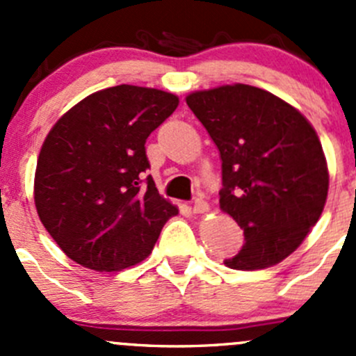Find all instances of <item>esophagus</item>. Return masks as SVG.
<instances>
[{
  "instance_id": "esophagus-1",
  "label": "esophagus",
  "mask_w": 356,
  "mask_h": 356,
  "mask_svg": "<svg viewBox=\"0 0 356 356\" xmlns=\"http://www.w3.org/2000/svg\"><path fill=\"white\" fill-rule=\"evenodd\" d=\"M207 210H208L207 201L201 198V196L195 198V201H193V211H195V213H204Z\"/></svg>"
}]
</instances>
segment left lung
<instances>
[{
  "mask_svg": "<svg viewBox=\"0 0 356 356\" xmlns=\"http://www.w3.org/2000/svg\"><path fill=\"white\" fill-rule=\"evenodd\" d=\"M186 102L220 152V208L245 236L225 265L257 270L279 264L317 224L327 198V165L314 127L253 86L198 91Z\"/></svg>",
  "mask_w": 356,
  "mask_h": 356,
  "instance_id": "left-lung-1",
  "label": "left lung"
}]
</instances>
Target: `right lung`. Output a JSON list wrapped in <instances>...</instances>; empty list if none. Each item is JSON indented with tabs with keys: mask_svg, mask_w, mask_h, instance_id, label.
Wrapping results in <instances>:
<instances>
[{
	"mask_svg": "<svg viewBox=\"0 0 356 356\" xmlns=\"http://www.w3.org/2000/svg\"><path fill=\"white\" fill-rule=\"evenodd\" d=\"M177 105L170 92L115 86L82 99L49 131L35 167V208L79 265L113 272L139 264L177 215L145 177L146 139Z\"/></svg>",
	"mask_w": 356,
	"mask_h": 356,
	"instance_id": "obj_1",
	"label": "right lung"
}]
</instances>
